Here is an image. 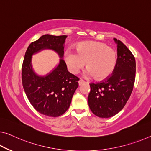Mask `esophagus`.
<instances>
[{"instance_id": "obj_1", "label": "esophagus", "mask_w": 151, "mask_h": 151, "mask_svg": "<svg viewBox=\"0 0 151 151\" xmlns=\"http://www.w3.org/2000/svg\"><path fill=\"white\" fill-rule=\"evenodd\" d=\"M86 82L82 80V79H80L79 81H78V85H82L83 84H84V83H85Z\"/></svg>"}]
</instances>
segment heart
I'll return each instance as SVG.
<instances>
[{
    "instance_id": "b5f03b06",
    "label": "heart",
    "mask_w": 151,
    "mask_h": 151,
    "mask_svg": "<svg viewBox=\"0 0 151 151\" xmlns=\"http://www.w3.org/2000/svg\"><path fill=\"white\" fill-rule=\"evenodd\" d=\"M76 52L67 49L64 61L72 74H76L85 66L86 75L95 76L97 80H104L113 73L117 62V54L112 47L103 42L87 41L75 45Z\"/></svg>"
}]
</instances>
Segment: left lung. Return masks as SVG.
<instances>
[{"label": "left lung", "instance_id": "8db88e82", "mask_svg": "<svg viewBox=\"0 0 151 151\" xmlns=\"http://www.w3.org/2000/svg\"><path fill=\"white\" fill-rule=\"evenodd\" d=\"M117 45V62L113 73L107 79L91 83L88 104L98 117L109 118L125 106L133 90L136 75V60L122 42L114 39Z\"/></svg>", "mask_w": 151, "mask_h": 151}]
</instances>
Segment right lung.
Listing matches in <instances>:
<instances>
[{
	"instance_id": "obj_1",
	"label": "right lung",
	"mask_w": 151,
	"mask_h": 151,
	"mask_svg": "<svg viewBox=\"0 0 151 151\" xmlns=\"http://www.w3.org/2000/svg\"><path fill=\"white\" fill-rule=\"evenodd\" d=\"M66 35H45L27 49L22 65V84L32 106L45 116L57 117L66 112L78 86L77 76L69 73L64 60V48ZM49 49L60 58L58 64L45 76L36 73L32 67V55Z\"/></svg>"
}]
</instances>
